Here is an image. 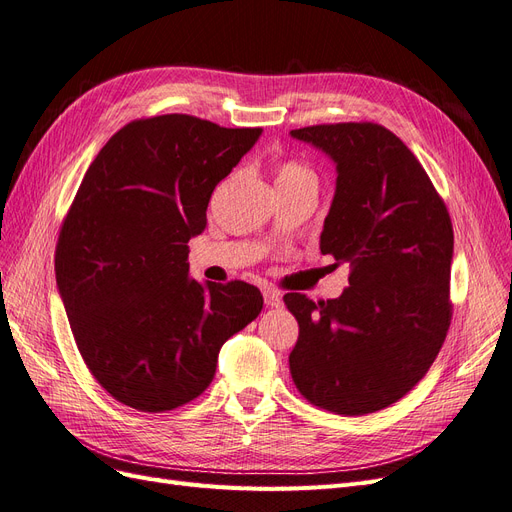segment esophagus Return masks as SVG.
<instances>
[{
  "label": "esophagus",
  "instance_id": "1",
  "mask_svg": "<svg viewBox=\"0 0 512 512\" xmlns=\"http://www.w3.org/2000/svg\"><path fill=\"white\" fill-rule=\"evenodd\" d=\"M262 294H265V303H267V307H280L282 305V297H280V292L277 290H273V288H265L262 290Z\"/></svg>",
  "mask_w": 512,
  "mask_h": 512
}]
</instances>
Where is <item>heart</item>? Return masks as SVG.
I'll return each instance as SVG.
<instances>
[{"instance_id":"b5f03b06","label":"heart","mask_w":512,"mask_h":512,"mask_svg":"<svg viewBox=\"0 0 512 512\" xmlns=\"http://www.w3.org/2000/svg\"><path fill=\"white\" fill-rule=\"evenodd\" d=\"M282 183H305V185H318V177L312 168L307 164H301L297 160H286L280 166H277V177L275 185Z\"/></svg>"}]
</instances>
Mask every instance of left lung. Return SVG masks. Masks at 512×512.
Instances as JSON below:
<instances>
[{"label":"left lung","mask_w":512,"mask_h":512,"mask_svg":"<svg viewBox=\"0 0 512 512\" xmlns=\"http://www.w3.org/2000/svg\"><path fill=\"white\" fill-rule=\"evenodd\" d=\"M290 134L337 164L320 252L335 267L350 265L342 297H284L299 322L290 374L318 408L376 412L427 374L451 327V215L421 162L380 123H320Z\"/></svg>","instance_id":"8db88e82"}]
</instances>
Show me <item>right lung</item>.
Wrapping results in <instances>:
<instances>
[{
    "label": "right lung",
    "mask_w": 512,
    "mask_h": 512,
    "mask_svg": "<svg viewBox=\"0 0 512 512\" xmlns=\"http://www.w3.org/2000/svg\"><path fill=\"white\" fill-rule=\"evenodd\" d=\"M260 132L179 113L136 119L87 168L55 273L76 348L123 406L166 412L196 399L226 339L260 314L256 286H203L188 262L215 185Z\"/></svg>",
    "instance_id": "1"
}]
</instances>
